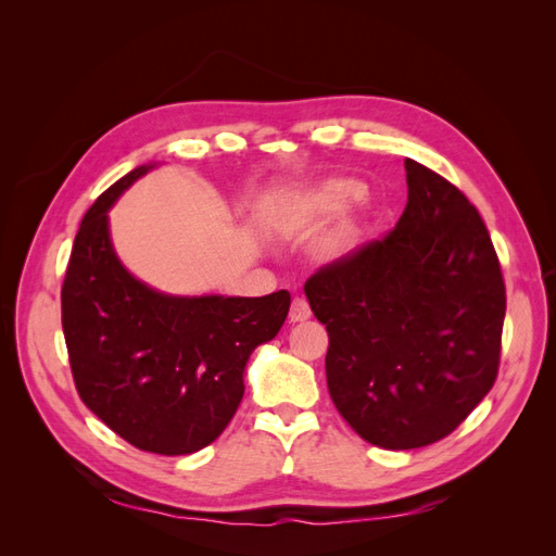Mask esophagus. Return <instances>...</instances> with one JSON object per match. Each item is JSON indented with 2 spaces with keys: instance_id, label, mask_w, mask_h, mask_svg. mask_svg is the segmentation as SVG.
Wrapping results in <instances>:
<instances>
[{
  "instance_id": "esophagus-1",
  "label": "esophagus",
  "mask_w": 556,
  "mask_h": 556,
  "mask_svg": "<svg viewBox=\"0 0 556 556\" xmlns=\"http://www.w3.org/2000/svg\"><path fill=\"white\" fill-rule=\"evenodd\" d=\"M311 317V306L304 296H294L292 306H290V319L292 323H304V319Z\"/></svg>"
}]
</instances>
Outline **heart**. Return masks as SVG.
<instances>
[{"label":"heart","mask_w":556,"mask_h":556,"mask_svg":"<svg viewBox=\"0 0 556 556\" xmlns=\"http://www.w3.org/2000/svg\"><path fill=\"white\" fill-rule=\"evenodd\" d=\"M357 197H359V185L357 182L329 180L313 194L311 213L317 215V217H333V215L343 213ZM355 237H357L355 225H345L339 233V239H336V243H333V250L350 248L352 243H355Z\"/></svg>","instance_id":"obj_1"}]
</instances>
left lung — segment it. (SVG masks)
I'll return each instance as SVG.
<instances>
[{
	"label": "left lung",
	"mask_w": 556,
	"mask_h": 556,
	"mask_svg": "<svg viewBox=\"0 0 556 556\" xmlns=\"http://www.w3.org/2000/svg\"><path fill=\"white\" fill-rule=\"evenodd\" d=\"M408 204L392 231L306 280L327 325V387L364 441L445 439L494 387L506 285L480 213L450 180L403 162Z\"/></svg>",
	"instance_id": "1"
}]
</instances>
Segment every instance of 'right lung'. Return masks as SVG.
I'll return each mask as SVG.
<instances>
[{"label": "right lung", "mask_w": 556, "mask_h": 556, "mask_svg": "<svg viewBox=\"0 0 556 556\" xmlns=\"http://www.w3.org/2000/svg\"><path fill=\"white\" fill-rule=\"evenodd\" d=\"M153 166L99 194L74 239L62 282V329L83 403L129 445L192 454L225 431L257 345L276 339L290 292L169 296L117 262L106 211Z\"/></svg>", "instance_id": "right-lung-1"}]
</instances>
